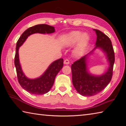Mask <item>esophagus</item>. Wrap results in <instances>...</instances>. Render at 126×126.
Wrapping results in <instances>:
<instances>
[{"label": "esophagus", "mask_w": 126, "mask_h": 126, "mask_svg": "<svg viewBox=\"0 0 126 126\" xmlns=\"http://www.w3.org/2000/svg\"><path fill=\"white\" fill-rule=\"evenodd\" d=\"M64 64H69V61L68 60V59H66L65 60H64Z\"/></svg>", "instance_id": "esophagus-1"}]
</instances>
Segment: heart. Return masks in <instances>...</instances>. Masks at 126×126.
Segmentation results:
<instances>
[{"mask_svg": "<svg viewBox=\"0 0 126 126\" xmlns=\"http://www.w3.org/2000/svg\"><path fill=\"white\" fill-rule=\"evenodd\" d=\"M88 41L89 37L87 33H82L80 31H72L65 36L63 40V43L66 47H71L78 41L75 48L74 53L75 56L79 57L83 53Z\"/></svg>", "mask_w": 126, "mask_h": 126, "instance_id": "obj_1", "label": "heart"}]
</instances>
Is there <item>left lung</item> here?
<instances>
[{"instance_id": "obj_1", "label": "left lung", "mask_w": 126, "mask_h": 126, "mask_svg": "<svg viewBox=\"0 0 126 126\" xmlns=\"http://www.w3.org/2000/svg\"><path fill=\"white\" fill-rule=\"evenodd\" d=\"M94 30L97 36L95 48L88 54L75 62L71 66L73 84L77 92L84 96H92L101 92L107 86L113 76L115 55L111 42L102 32L96 29H94ZM97 48L105 53L109 63L108 70L101 76L92 74L87 68L89 56Z\"/></svg>"}]
</instances>
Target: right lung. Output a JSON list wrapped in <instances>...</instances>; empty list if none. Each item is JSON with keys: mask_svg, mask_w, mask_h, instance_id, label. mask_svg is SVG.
I'll return each instance as SVG.
<instances>
[{"mask_svg": "<svg viewBox=\"0 0 126 126\" xmlns=\"http://www.w3.org/2000/svg\"><path fill=\"white\" fill-rule=\"evenodd\" d=\"M55 32V28L47 24H39L32 26L25 30L18 40L16 48L15 65L18 82L24 89L33 95H43L49 92L54 83L55 77L63 66V58L56 60L51 64L42 75L38 78L29 79L24 74L21 67L18 51L28 37L34 33H52Z\"/></svg>", "mask_w": 126, "mask_h": 126, "instance_id": "1", "label": "right lung"}]
</instances>
